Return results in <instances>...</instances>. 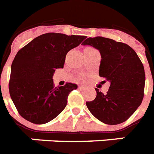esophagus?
<instances>
[{
	"mask_svg": "<svg viewBox=\"0 0 154 154\" xmlns=\"http://www.w3.org/2000/svg\"><path fill=\"white\" fill-rule=\"evenodd\" d=\"M85 88V86L84 85H79V88Z\"/></svg>",
	"mask_w": 154,
	"mask_h": 154,
	"instance_id": "1",
	"label": "esophagus"
}]
</instances>
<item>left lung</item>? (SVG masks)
Wrapping results in <instances>:
<instances>
[{"instance_id": "left-lung-1", "label": "left lung", "mask_w": 154, "mask_h": 154, "mask_svg": "<svg viewBox=\"0 0 154 154\" xmlns=\"http://www.w3.org/2000/svg\"><path fill=\"white\" fill-rule=\"evenodd\" d=\"M82 45H88L100 51L99 75L110 83L106 94L95 88L97 97L86 102L88 109L106 124L125 122L141 105L144 97L146 76L141 60L130 46L111 38H88Z\"/></svg>"}]
</instances>
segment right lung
Segmentation results:
<instances>
[{
	"label": "right lung",
	"mask_w": 154,
	"mask_h": 154,
	"mask_svg": "<svg viewBox=\"0 0 154 154\" xmlns=\"http://www.w3.org/2000/svg\"><path fill=\"white\" fill-rule=\"evenodd\" d=\"M84 35L61 33L41 35L16 54L12 66L9 93L23 119L44 124L56 118L67 104L76 84L54 85L56 69L64 67L66 54L85 39Z\"/></svg>",
	"instance_id": "add662e5"
}]
</instances>
